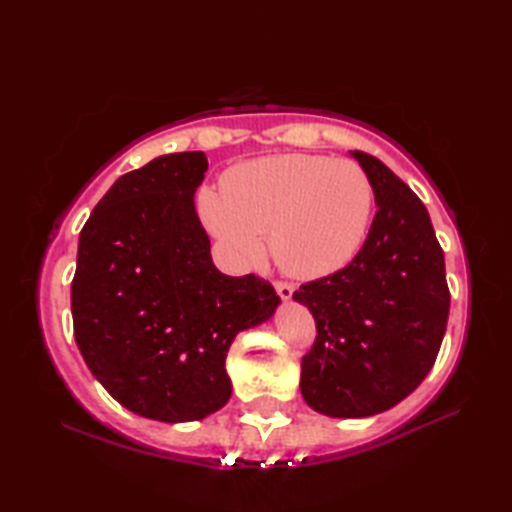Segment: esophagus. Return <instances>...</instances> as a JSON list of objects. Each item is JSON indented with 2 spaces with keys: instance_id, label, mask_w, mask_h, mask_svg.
I'll return each instance as SVG.
<instances>
[{
  "instance_id": "esophagus-1",
  "label": "esophagus",
  "mask_w": 512,
  "mask_h": 512,
  "mask_svg": "<svg viewBox=\"0 0 512 512\" xmlns=\"http://www.w3.org/2000/svg\"><path fill=\"white\" fill-rule=\"evenodd\" d=\"M275 288H277V295L281 299H290L292 292H295V286H292L290 281H275Z\"/></svg>"
}]
</instances>
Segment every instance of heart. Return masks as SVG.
<instances>
[{"instance_id": "heart-1", "label": "heart", "mask_w": 512, "mask_h": 512, "mask_svg": "<svg viewBox=\"0 0 512 512\" xmlns=\"http://www.w3.org/2000/svg\"><path fill=\"white\" fill-rule=\"evenodd\" d=\"M374 191L354 160L284 154L242 162L224 173L222 195L202 191L211 231L242 259H257L270 233L275 262L295 277L345 266L372 215Z\"/></svg>"}]
</instances>
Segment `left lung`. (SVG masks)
<instances>
[{
	"label": "left lung",
	"mask_w": 512,
	"mask_h": 512,
	"mask_svg": "<svg viewBox=\"0 0 512 512\" xmlns=\"http://www.w3.org/2000/svg\"><path fill=\"white\" fill-rule=\"evenodd\" d=\"M378 211L345 268L306 281L292 299L317 325L301 358V394L332 418H367L416 389L436 363L451 292L427 206L376 156L352 151Z\"/></svg>",
	"instance_id": "8db88e82"
}]
</instances>
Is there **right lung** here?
Here are the masks:
<instances>
[{
  "mask_svg": "<svg viewBox=\"0 0 512 512\" xmlns=\"http://www.w3.org/2000/svg\"><path fill=\"white\" fill-rule=\"evenodd\" d=\"M206 167L204 151H182L125 173L79 237L76 345L123 407L160 422L222 409L228 347L279 303L270 281L215 268L193 206Z\"/></svg>",
  "mask_w": 512,
  "mask_h": 512,
  "instance_id": "obj_1",
  "label": "right lung"
}]
</instances>
